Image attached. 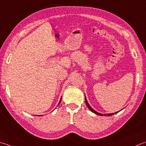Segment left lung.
<instances>
[{"mask_svg": "<svg viewBox=\"0 0 146 146\" xmlns=\"http://www.w3.org/2000/svg\"><path fill=\"white\" fill-rule=\"evenodd\" d=\"M85 104H86V105H87V106L88 107V109H89L91 111H92V112H93V113H94L95 114H96V115H100V116H103L104 115L103 114H101V113H98V112H96V111L94 110H93L92 108L90 107V106L89 105V104L88 103V102H87V99H86V97H85ZM117 113V112L116 113ZM115 113H110V114H104V115L105 116H111V115H113L114 114H115Z\"/></svg>", "mask_w": 146, "mask_h": 146, "instance_id": "left-lung-1", "label": "left lung"}]
</instances>
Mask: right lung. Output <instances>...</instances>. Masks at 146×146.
I'll use <instances>...</instances> for the list:
<instances>
[{"label":"right lung","mask_w":146,"mask_h":146,"mask_svg":"<svg viewBox=\"0 0 146 146\" xmlns=\"http://www.w3.org/2000/svg\"><path fill=\"white\" fill-rule=\"evenodd\" d=\"M61 100H60V102H59V103H60V102H61Z\"/></svg>","instance_id":"right-lung-1"}]
</instances>
